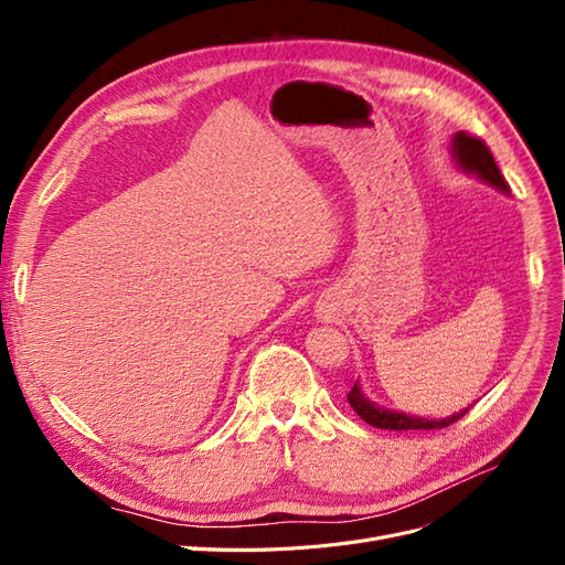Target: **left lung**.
<instances>
[{
	"mask_svg": "<svg viewBox=\"0 0 565 565\" xmlns=\"http://www.w3.org/2000/svg\"><path fill=\"white\" fill-rule=\"evenodd\" d=\"M452 156L455 160L461 164V169L467 172H473L481 179H486L488 183L502 188V191H509V185L500 172L498 162H494L490 148L486 146L483 139H478L473 134L459 131L455 134L452 139ZM349 403L355 409V415L361 417L363 422H367L370 426H377V429H393V431H417V429H446V426L455 424L457 419L465 417L469 409H461L459 415H452L448 419H419V417H409V415H401V413H388V409L374 407L370 401L363 398L361 388L358 384H353V388L349 391Z\"/></svg>",
	"mask_w": 565,
	"mask_h": 565,
	"instance_id": "1",
	"label": "left lung"
}]
</instances>
